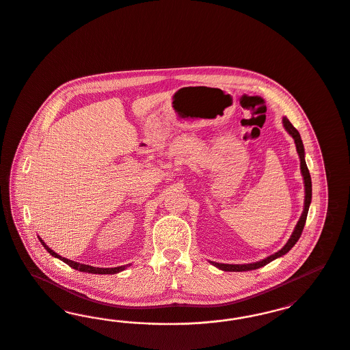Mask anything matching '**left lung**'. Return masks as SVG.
<instances>
[{
	"label": "left lung",
	"mask_w": 350,
	"mask_h": 350,
	"mask_svg": "<svg viewBox=\"0 0 350 350\" xmlns=\"http://www.w3.org/2000/svg\"><path fill=\"white\" fill-rule=\"evenodd\" d=\"M282 124L284 127L286 129V131L293 137L294 143H295V147H297V152L299 154V159H301V173L304 176V181H305V208L304 212L298 220V223L294 228L293 233L289 238V241L286 242V245L275 254L269 255L266 259L260 260V262H256V263H250V265H223V263H215V262H211L212 265L223 271H229V272H242V271H252V269H258L260 267L266 266L269 262L275 260L276 258H280L282 255H285L286 252H289L294 245L297 243V241L301 237L302 234V230H304V226L306 223V219H308V207H310V203H311V193H312V189H311V177H310V172H308V165H306V161H305V148H304V143L301 139V135L297 131V129L294 127L291 121L284 117L282 118Z\"/></svg>",
	"instance_id": "8db88e82"
}]
</instances>
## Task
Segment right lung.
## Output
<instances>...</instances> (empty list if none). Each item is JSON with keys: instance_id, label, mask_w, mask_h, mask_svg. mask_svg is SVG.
Segmentation results:
<instances>
[{"instance_id": "add662e5", "label": "right lung", "mask_w": 350, "mask_h": 350, "mask_svg": "<svg viewBox=\"0 0 350 350\" xmlns=\"http://www.w3.org/2000/svg\"><path fill=\"white\" fill-rule=\"evenodd\" d=\"M39 239H40V242H42V246L46 249V252H49L51 255H53L55 258L61 259V260H62V262H65L68 266L72 267L74 269H78V271H81V272L98 273V275H113V273H118V272L124 271V269L126 268V266L114 267V268H98V267L88 266V265H81V263L72 262V260H70V259L62 258V256H61V255H58L57 252H53V250H51V249H49V247L45 245V242L42 241V238H39Z\"/></svg>"}]
</instances>
